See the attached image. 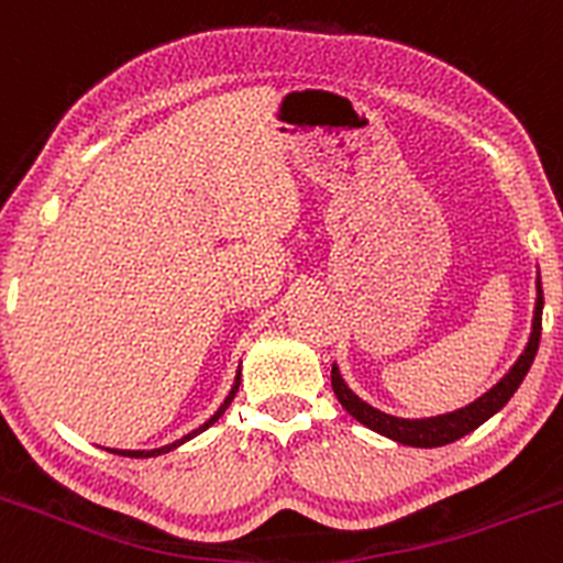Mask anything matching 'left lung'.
Segmentation results:
<instances>
[{"mask_svg": "<svg viewBox=\"0 0 563 563\" xmlns=\"http://www.w3.org/2000/svg\"><path fill=\"white\" fill-rule=\"evenodd\" d=\"M542 306H544V295H542V279L537 274V303H533V320H531V333H528V342L522 347V353L517 355L515 364L509 366L504 377L495 383L489 391H484L482 397L473 399L471 405L465 408L452 410V413H441V416H430V419H399V416L383 413V410L372 408L369 402L358 397L353 388L344 383L342 372L339 366H331V386L336 399L342 402V408L353 416L355 421H361L364 427H369L372 432L383 438H391V441L402 443V446H413V449H438L446 446V443L460 441L468 432L482 427L484 421L493 419L511 397L520 388L522 377L528 375L533 364V355L539 350V336H542Z\"/></svg>", "mask_w": 563, "mask_h": 563, "instance_id": "8db88e82", "label": "left lung"}]
</instances>
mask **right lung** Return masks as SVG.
<instances>
[{
  "label": "right lung",
  "instance_id": "right-lung-1",
  "mask_svg": "<svg viewBox=\"0 0 563 563\" xmlns=\"http://www.w3.org/2000/svg\"><path fill=\"white\" fill-rule=\"evenodd\" d=\"M238 386H241V369L235 372V383H232L230 394H227V397H224V402L219 405V410H216V413L210 416V419L205 421V424H199L197 430H191V432H188V435H183L180 441H175V443H166V446H158V449H106V452H111V454H120V457H136V460L161 457V454H166V452H172V449L183 446V443H186V441H191V438H197L199 432H205V430H208L210 424H216V421H219L221 416H224V410L230 408V402H232V399H235V394H238Z\"/></svg>",
  "mask_w": 563,
  "mask_h": 563
}]
</instances>
